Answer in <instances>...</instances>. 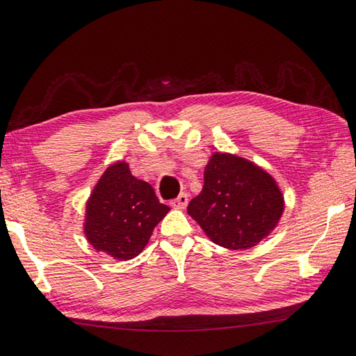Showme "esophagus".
<instances>
[{"instance_id": "obj_1", "label": "esophagus", "mask_w": 356, "mask_h": 356, "mask_svg": "<svg viewBox=\"0 0 356 356\" xmlns=\"http://www.w3.org/2000/svg\"><path fill=\"white\" fill-rule=\"evenodd\" d=\"M188 204V195L186 193H180V195L171 200V205L176 207V209H184Z\"/></svg>"}]
</instances>
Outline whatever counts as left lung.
Wrapping results in <instances>:
<instances>
[{
	"mask_svg": "<svg viewBox=\"0 0 356 356\" xmlns=\"http://www.w3.org/2000/svg\"><path fill=\"white\" fill-rule=\"evenodd\" d=\"M283 207L282 191L266 171L245 159L216 152L205 166L202 191L186 211L213 243L238 250L268 236Z\"/></svg>",
	"mask_w": 356,
	"mask_h": 356,
	"instance_id": "1",
	"label": "left lung"
}]
</instances>
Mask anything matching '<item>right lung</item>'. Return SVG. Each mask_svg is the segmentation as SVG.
<instances>
[{"mask_svg":"<svg viewBox=\"0 0 356 356\" xmlns=\"http://www.w3.org/2000/svg\"><path fill=\"white\" fill-rule=\"evenodd\" d=\"M168 211L149 184L135 179L124 161H116L92 191L83 232L96 250L120 261L132 260Z\"/></svg>","mask_w":356,"mask_h":356,"instance_id":"add662e5","label":"right lung"}]
</instances>
